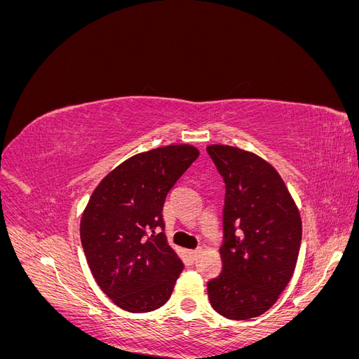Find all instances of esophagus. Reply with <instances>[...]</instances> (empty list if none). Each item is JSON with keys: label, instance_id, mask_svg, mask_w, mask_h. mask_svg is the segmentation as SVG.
Listing matches in <instances>:
<instances>
[{"label": "esophagus", "instance_id": "1", "mask_svg": "<svg viewBox=\"0 0 359 359\" xmlns=\"http://www.w3.org/2000/svg\"><path fill=\"white\" fill-rule=\"evenodd\" d=\"M201 253V248H194V250H189V255L191 259H196Z\"/></svg>", "mask_w": 359, "mask_h": 359}]
</instances>
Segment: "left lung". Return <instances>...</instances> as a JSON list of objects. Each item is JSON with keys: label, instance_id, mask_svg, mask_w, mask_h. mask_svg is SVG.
Returning a JSON list of instances; mask_svg holds the SVG:
<instances>
[{"label": "left lung", "instance_id": "1", "mask_svg": "<svg viewBox=\"0 0 359 359\" xmlns=\"http://www.w3.org/2000/svg\"><path fill=\"white\" fill-rule=\"evenodd\" d=\"M224 181L223 271L210 280L212 309L235 320L252 319L277 301L292 278L302 224L277 170L240 148H206Z\"/></svg>", "mask_w": 359, "mask_h": 359}]
</instances>
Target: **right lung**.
<instances>
[{
	"label": "right lung",
	"mask_w": 359,
	"mask_h": 359,
	"mask_svg": "<svg viewBox=\"0 0 359 359\" xmlns=\"http://www.w3.org/2000/svg\"><path fill=\"white\" fill-rule=\"evenodd\" d=\"M198 156L191 145H169L130 157L86 205L81 220L86 262L123 310L153 311L172 295L184 265L168 244L163 205Z\"/></svg>",
	"instance_id": "1"
}]
</instances>
